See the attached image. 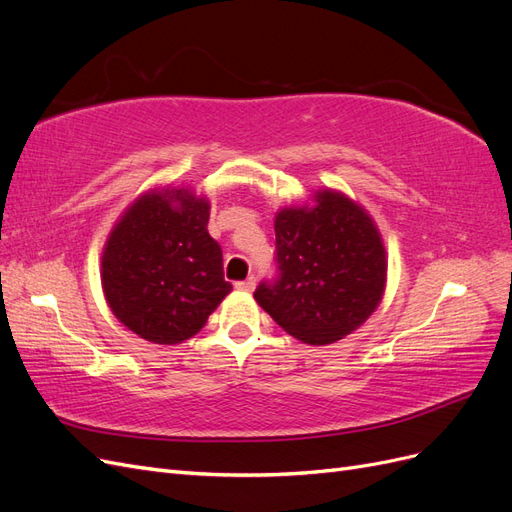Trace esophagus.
Here are the masks:
<instances>
[{
	"label": "esophagus",
	"instance_id": "obj_1",
	"mask_svg": "<svg viewBox=\"0 0 512 512\" xmlns=\"http://www.w3.org/2000/svg\"><path fill=\"white\" fill-rule=\"evenodd\" d=\"M254 286H256V280H254V277H247V280H243V282H237V284H235V288H237V290H241V292H252V290H254Z\"/></svg>",
	"mask_w": 512,
	"mask_h": 512
}]
</instances>
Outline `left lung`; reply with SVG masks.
<instances>
[{
  "instance_id": "left-lung-1",
  "label": "left lung",
  "mask_w": 512,
  "mask_h": 512,
  "mask_svg": "<svg viewBox=\"0 0 512 512\" xmlns=\"http://www.w3.org/2000/svg\"><path fill=\"white\" fill-rule=\"evenodd\" d=\"M277 277L254 299L303 344L327 346L376 312L386 252L369 213L346 194L318 190L312 205L275 215Z\"/></svg>"
}]
</instances>
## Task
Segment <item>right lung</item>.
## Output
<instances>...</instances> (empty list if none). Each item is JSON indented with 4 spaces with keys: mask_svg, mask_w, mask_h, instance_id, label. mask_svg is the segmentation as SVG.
<instances>
[{
    "mask_svg": "<svg viewBox=\"0 0 512 512\" xmlns=\"http://www.w3.org/2000/svg\"><path fill=\"white\" fill-rule=\"evenodd\" d=\"M209 200L188 188L138 196L102 252V288L115 318L151 344L175 346L205 327L232 290L209 230Z\"/></svg>",
    "mask_w": 512,
    "mask_h": 512,
    "instance_id": "1",
    "label": "right lung"
}]
</instances>
